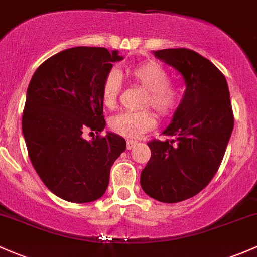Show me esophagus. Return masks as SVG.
Returning <instances> with one entry per match:
<instances>
[{
	"label": "esophagus",
	"mask_w": 257,
	"mask_h": 257,
	"mask_svg": "<svg viewBox=\"0 0 257 257\" xmlns=\"http://www.w3.org/2000/svg\"><path fill=\"white\" fill-rule=\"evenodd\" d=\"M136 141H134V140H127L126 141V147H127V150H132V148L135 147V146H136Z\"/></svg>",
	"instance_id": "obj_1"
}]
</instances>
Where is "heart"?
<instances>
[{"mask_svg": "<svg viewBox=\"0 0 257 257\" xmlns=\"http://www.w3.org/2000/svg\"><path fill=\"white\" fill-rule=\"evenodd\" d=\"M126 74L131 81L147 90L143 105H151L161 116H169L179 104V92L169 83L165 68L154 61L139 63L127 68ZM121 90V79L117 72L106 74L101 87V100L107 109L115 107ZM110 128L127 139H137L156 126V116L148 109L139 111H122L110 118Z\"/></svg>", "mask_w": 257, "mask_h": 257, "instance_id": "obj_1", "label": "heart"}]
</instances>
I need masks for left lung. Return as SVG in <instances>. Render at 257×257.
<instances>
[{
    "mask_svg": "<svg viewBox=\"0 0 257 257\" xmlns=\"http://www.w3.org/2000/svg\"><path fill=\"white\" fill-rule=\"evenodd\" d=\"M153 54L183 76L186 89L162 132L170 139L147 143L152 154L141 173V186L157 201L181 202L202 191L222 163L234 126L230 95L223 73L196 51Z\"/></svg>",
    "mask_w": 257,
    "mask_h": 257,
    "instance_id": "8db88e82",
    "label": "left lung"
}]
</instances>
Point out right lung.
<instances>
[{"label":"right lung","instance_id":"right-lung-1","mask_svg":"<svg viewBox=\"0 0 257 257\" xmlns=\"http://www.w3.org/2000/svg\"><path fill=\"white\" fill-rule=\"evenodd\" d=\"M122 59L105 48L78 46L51 56L30 79L22 117L29 158L45 186L68 202L105 194L110 169L126 150L125 139L112 132L83 137L105 127L101 87L112 62Z\"/></svg>","mask_w":257,"mask_h":257}]
</instances>
